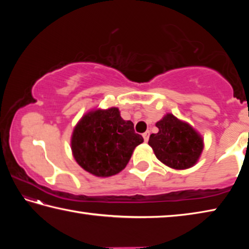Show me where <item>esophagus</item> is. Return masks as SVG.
Returning <instances> with one entry per match:
<instances>
[{
  "label": "esophagus",
  "instance_id": "esophagus-1",
  "mask_svg": "<svg viewBox=\"0 0 249 249\" xmlns=\"http://www.w3.org/2000/svg\"><path fill=\"white\" fill-rule=\"evenodd\" d=\"M142 137H144V141L147 142L149 140V132H145L144 134H142Z\"/></svg>",
  "mask_w": 249,
  "mask_h": 249
}]
</instances>
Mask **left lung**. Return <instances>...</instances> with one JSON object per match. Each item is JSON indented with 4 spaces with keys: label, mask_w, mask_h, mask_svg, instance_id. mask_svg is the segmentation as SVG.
<instances>
[{
    "label": "left lung",
    "mask_w": 249,
    "mask_h": 249,
    "mask_svg": "<svg viewBox=\"0 0 249 249\" xmlns=\"http://www.w3.org/2000/svg\"><path fill=\"white\" fill-rule=\"evenodd\" d=\"M157 134H151L148 144L160 161L174 169H188L197 161L203 150V140L190 125L172 114L156 123Z\"/></svg>",
    "instance_id": "8db88e82"
}]
</instances>
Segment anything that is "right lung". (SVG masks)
Returning a JSON list of instances; mask_svg holds the SVG:
<instances>
[{
  "label": "right lung",
  "mask_w": 249,
  "mask_h": 249,
  "mask_svg": "<svg viewBox=\"0 0 249 249\" xmlns=\"http://www.w3.org/2000/svg\"><path fill=\"white\" fill-rule=\"evenodd\" d=\"M144 142L134 124L121 117L119 108L89 112L74 127L73 157L84 170L96 177L119 174L129 161L135 147Z\"/></svg>",
  "instance_id": "right-lung-1"
}]
</instances>
